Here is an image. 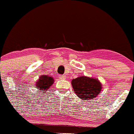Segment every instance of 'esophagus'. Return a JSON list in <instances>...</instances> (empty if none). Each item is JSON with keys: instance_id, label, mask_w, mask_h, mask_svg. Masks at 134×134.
I'll return each instance as SVG.
<instances>
[{"instance_id": "34e87169", "label": "esophagus", "mask_w": 134, "mask_h": 134, "mask_svg": "<svg viewBox=\"0 0 134 134\" xmlns=\"http://www.w3.org/2000/svg\"><path fill=\"white\" fill-rule=\"evenodd\" d=\"M59 78L60 79H65L66 76L65 75H59Z\"/></svg>"}]
</instances>
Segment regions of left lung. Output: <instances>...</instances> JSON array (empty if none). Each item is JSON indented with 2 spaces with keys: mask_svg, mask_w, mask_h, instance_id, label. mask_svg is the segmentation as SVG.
Instances as JSON below:
<instances>
[{
  "mask_svg": "<svg viewBox=\"0 0 134 134\" xmlns=\"http://www.w3.org/2000/svg\"><path fill=\"white\" fill-rule=\"evenodd\" d=\"M71 84L77 97L83 100L94 98L102 88L98 80L87 77H77L72 80Z\"/></svg>",
  "mask_w": 134,
  "mask_h": 134,
  "instance_id": "obj_1",
  "label": "left lung"
}]
</instances>
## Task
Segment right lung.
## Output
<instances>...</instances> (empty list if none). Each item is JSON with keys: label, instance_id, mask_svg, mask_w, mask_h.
<instances>
[{"label": "right lung", "instance_id": "1", "mask_svg": "<svg viewBox=\"0 0 134 134\" xmlns=\"http://www.w3.org/2000/svg\"><path fill=\"white\" fill-rule=\"evenodd\" d=\"M53 82H54V79L52 77L43 75L40 77V79L36 82V87H37V88H40V90H42V91H45V92H46V91L49 89V88L52 86Z\"/></svg>", "mask_w": 134, "mask_h": 134}]
</instances>
